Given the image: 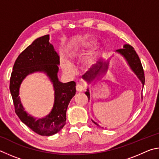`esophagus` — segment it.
Masks as SVG:
<instances>
[{"instance_id":"34e87169","label":"esophagus","mask_w":159,"mask_h":159,"mask_svg":"<svg viewBox=\"0 0 159 159\" xmlns=\"http://www.w3.org/2000/svg\"><path fill=\"white\" fill-rule=\"evenodd\" d=\"M76 89L78 92H82V91H84L85 87L84 85H82V84H77L76 87Z\"/></svg>"}]
</instances>
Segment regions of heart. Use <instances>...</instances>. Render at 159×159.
<instances>
[{"label": "heart", "instance_id": "obj_1", "mask_svg": "<svg viewBox=\"0 0 159 159\" xmlns=\"http://www.w3.org/2000/svg\"><path fill=\"white\" fill-rule=\"evenodd\" d=\"M94 44V40H87L79 44V46L77 47V48L72 52V55L75 56V57H80L87 53L89 50L90 49L91 47L93 46ZM102 47L100 44H96L91 49L89 54L86 59V63L88 66H92L93 64L95 63L96 58H98L100 53L102 51ZM63 70L66 72H73L75 71V67L71 63H70L69 61H65L63 64Z\"/></svg>", "mask_w": 159, "mask_h": 159}]
</instances>
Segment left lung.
<instances>
[{"mask_svg":"<svg viewBox=\"0 0 159 159\" xmlns=\"http://www.w3.org/2000/svg\"><path fill=\"white\" fill-rule=\"evenodd\" d=\"M116 52L118 54H121L124 58V59L127 62V64L129 66L130 68L131 69V70L134 72L139 80L141 82L143 88L144 85V80H145L144 79L143 68L142 66L140 58H139L138 55L137 54L134 49H133V47L129 45V44H124L123 49H117ZM109 63L110 61H105V62L100 61L98 65L96 66L95 69L91 72V73L84 75V80L88 84H91V83L94 82V80H95L96 82V80L97 81V80H100L101 77H102L103 75L106 74L108 70V66H109ZM85 94L87 96L89 101L90 93L89 88L87 89V91L85 92ZM142 98H143V96H142ZM92 121L94 124H96L97 126H98V124L96 122L93 120Z\"/></svg>","mask_w":159,"mask_h":159,"instance_id":"8db88e82","label":"left lung"}]
</instances>
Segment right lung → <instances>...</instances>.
<instances>
[{
	"label": "right lung",
	"instance_id": "add662e5",
	"mask_svg": "<svg viewBox=\"0 0 159 159\" xmlns=\"http://www.w3.org/2000/svg\"><path fill=\"white\" fill-rule=\"evenodd\" d=\"M49 35L38 38L22 52L15 61L11 74L10 90L20 120L38 134L54 135L63 129L66 121V111L70 100L76 93V83H62L58 80L59 57L49 43ZM43 72L52 82L55 91V102L51 112L43 118L37 119L24 110L19 95V89L27 75Z\"/></svg>",
	"mask_w": 159,
	"mask_h": 159
}]
</instances>
